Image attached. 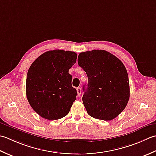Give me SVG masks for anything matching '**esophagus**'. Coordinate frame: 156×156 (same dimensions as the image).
Here are the masks:
<instances>
[{
	"label": "esophagus",
	"mask_w": 156,
	"mask_h": 156,
	"mask_svg": "<svg viewBox=\"0 0 156 156\" xmlns=\"http://www.w3.org/2000/svg\"><path fill=\"white\" fill-rule=\"evenodd\" d=\"M77 94L79 96H81V89L80 87H77Z\"/></svg>",
	"instance_id": "1"
}]
</instances>
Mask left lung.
Here are the masks:
<instances>
[{
  "instance_id": "1",
  "label": "left lung",
  "mask_w": 156,
  "mask_h": 156,
  "mask_svg": "<svg viewBox=\"0 0 156 156\" xmlns=\"http://www.w3.org/2000/svg\"><path fill=\"white\" fill-rule=\"evenodd\" d=\"M78 64L88 77L83 88L82 100L88 114L94 119L111 120L125 108L130 96L129 77L117 57L101 50L81 52Z\"/></svg>"
}]
</instances>
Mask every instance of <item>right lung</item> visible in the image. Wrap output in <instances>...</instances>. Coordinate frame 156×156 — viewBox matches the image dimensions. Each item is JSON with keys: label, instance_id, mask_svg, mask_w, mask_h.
<instances>
[{"label": "right lung", "instance_id": "1", "mask_svg": "<svg viewBox=\"0 0 156 156\" xmlns=\"http://www.w3.org/2000/svg\"><path fill=\"white\" fill-rule=\"evenodd\" d=\"M77 54L62 50H50L34 60L28 70L26 96L35 112L48 120L66 116L76 100L69 73Z\"/></svg>", "mask_w": 156, "mask_h": 156}]
</instances>
